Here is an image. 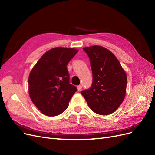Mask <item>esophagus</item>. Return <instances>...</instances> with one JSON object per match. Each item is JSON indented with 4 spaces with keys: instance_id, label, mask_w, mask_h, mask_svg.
Segmentation results:
<instances>
[{
    "instance_id": "1",
    "label": "esophagus",
    "mask_w": 155,
    "mask_h": 155,
    "mask_svg": "<svg viewBox=\"0 0 155 155\" xmlns=\"http://www.w3.org/2000/svg\"><path fill=\"white\" fill-rule=\"evenodd\" d=\"M78 91H80L81 90V88H82V86L81 85H79V86H78Z\"/></svg>"
}]
</instances>
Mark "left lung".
<instances>
[{
  "label": "left lung",
  "instance_id": "8db88e82",
  "mask_svg": "<svg viewBox=\"0 0 155 155\" xmlns=\"http://www.w3.org/2000/svg\"><path fill=\"white\" fill-rule=\"evenodd\" d=\"M90 59L92 83L81 92L90 109L95 113L108 115L123 102L126 92L127 76L115 55L102 46L83 48Z\"/></svg>",
  "mask_w": 155,
  "mask_h": 155
}]
</instances>
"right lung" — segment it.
<instances>
[{"mask_svg": "<svg viewBox=\"0 0 155 155\" xmlns=\"http://www.w3.org/2000/svg\"><path fill=\"white\" fill-rule=\"evenodd\" d=\"M78 50L54 48L42 56L33 68L28 78L29 94L34 104L48 116L61 114L77 88L70 84L67 66Z\"/></svg>", "mask_w": 155, "mask_h": 155, "instance_id": "1", "label": "right lung"}]
</instances>
